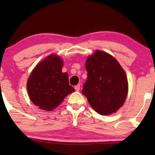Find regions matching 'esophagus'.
Wrapping results in <instances>:
<instances>
[{
	"instance_id": "esophagus-1",
	"label": "esophagus",
	"mask_w": 155,
	"mask_h": 155,
	"mask_svg": "<svg viewBox=\"0 0 155 155\" xmlns=\"http://www.w3.org/2000/svg\"><path fill=\"white\" fill-rule=\"evenodd\" d=\"M80 84H77V85L75 86V90L76 91H79L80 90Z\"/></svg>"
}]
</instances>
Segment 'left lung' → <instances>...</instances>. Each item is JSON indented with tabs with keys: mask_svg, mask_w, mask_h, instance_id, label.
I'll use <instances>...</instances> for the list:
<instances>
[{
	"mask_svg": "<svg viewBox=\"0 0 155 155\" xmlns=\"http://www.w3.org/2000/svg\"><path fill=\"white\" fill-rule=\"evenodd\" d=\"M87 78L82 92L101 115H109L125 102L128 80L119 63L111 55L97 50L85 63Z\"/></svg>",
	"mask_w": 155,
	"mask_h": 155,
	"instance_id": "8db88e82",
	"label": "left lung"
}]
</instances>
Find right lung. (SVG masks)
I'll use <instances>...</instances> for the list:
<instances>
[{
  "instance_id": "obj_1",
  "label": "right lung",
  "mask_w": 155,
  "mask_h": 155,
  "mask_svg": "<svg viewBox=\"0 0 155 155\" xmlns=\"http://www.w3.org/2000/svg\"><path fill=\"white\" fill-rule=\"evenodd\" d=\"M60 57L51 55L38 64L27 80V91L31 101L39 108L52 111L65 97L75 92L69 84L68 75L62 73Z\"/></svg>"
}]
</instances>
